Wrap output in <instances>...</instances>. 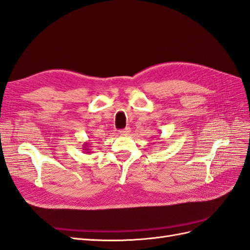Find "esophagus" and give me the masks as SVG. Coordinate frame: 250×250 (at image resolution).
<instances>
[{"label": "esophagus", "mask_w": 250, "mask_h": 250, "mask_svg": "<svg viewBox=\"0 0 250 250\" xmlns=\"http://www.w3.org/2000/svg\"><path fill=\"white\" fill-rule=\"evenodd\" d=\"M130 132H131L130 127H125V129H124V130H120V131H119V134H120V135H129Z\"/></svg>", "instance_id": "34e87169"}]
</instances>
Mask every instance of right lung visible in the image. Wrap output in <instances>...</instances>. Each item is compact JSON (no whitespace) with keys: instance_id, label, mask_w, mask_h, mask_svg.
Instances as JSON below:
<instances>
[{"instance_id":"1","label":"right lung","mask_w":250,"mask_h":250,"mask_svg":"<svg viewBox=\"0 0 250 250\" xmlns=\"http://www.w3.org/2000/svg\"><path fill=\"white\" fill-rule=\"evenodd\" d=\"M83 152L84 153V154H91L92 152H91V146H90V144L89 142H84V144L83 145Z\"/></svg>"}]
</instances>
